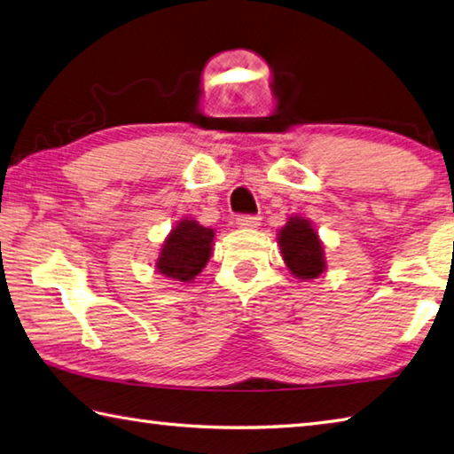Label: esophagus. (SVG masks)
Here are the masks:
<instances>
[{
	"instance_id": "obj_1",
	"label": "esophagus",
	"mask_w": 454,
	"mask_h": 454,
	"mask_svg": "<svg viewBox=\"0 0 454 454\" xmlns=\"http://www.w3.org/2000/svg\"><path fill=\"white\" fill-rule=\"evenodd\" d=\"M236 224H238V228L254 230V228L260 226V218L258 216H238L236 218Z\"/></svg>"
}]
</instances>
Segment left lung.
I'll return each mask as SVG.
<instances>
[{
	"instance_id": "obj_1",
	"label": "left lung",
	"mask_w": 454,
	"mask_h": 454,
	"mask_svg": "<svg viewBox=\"0 0 454 454\" xmlns=\"http://www.w3.org/2000/svg\"><path fill=\"white\" fill-rule=\"evenodd\" d=\"M278 246L290 274L301 282L319 278L327 268L324 242L311 220L298 214L287 218L286 224L278 230Z\"/></svg>"
}]
</instances>
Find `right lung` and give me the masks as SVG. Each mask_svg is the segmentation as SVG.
<instances>
[{
	"label": "right lung",
	"mask_w": 454,
	"mask_h": 454,
	"mask_svg": "<svg viewBox=\"0 0 454 454\" xmlns=\"http://www.w3.org/2000/svg\"><path fill=\"white\" fill-rule=\"evenodd\" d=\"M214 244V230L194 218H183L170 230L160 246L154 268L175 282H192L206 268Z\"/></svg>",
	"instance_id": "1"
}]
</instances>
